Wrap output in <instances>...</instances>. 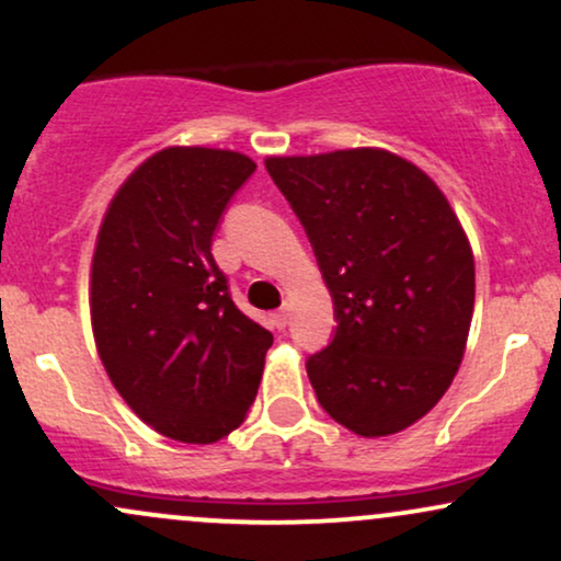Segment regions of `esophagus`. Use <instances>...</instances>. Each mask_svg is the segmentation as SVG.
Listing matches in <instances>:
<instances>
[{
	"instance_id": "esophagus-1",
	"label": "esophagus",
	"mask_w": 561,
	"mask_h": 561,
	"mask_svg": "<svg viewBox=\"0 0 561 561\" xmlns=\"http://www.w3.org/2000/svg\"><path fill=\"white\" fill-rule=\"evenodd\" d=\"M274 324L279 327V330H285V327L289 324V308L287 306H282L279 311L274 313Z\"/></svg>"
}]
</instances>
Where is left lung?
I'll return each instance as SVG.
<instances>
[{"instance_id": "1", "label": "left lung", "mask_w": 561, "mask_h": 561, "mask_svg": "<svg viewBox=\"0 0 561 561\" xmlns=\"http://www.w3.org/2000/svg\"><path fill=\"white\" fill-rule=\"evenodd\" d=\"M330 287L332 343L306 369L321 409L382 437L422 420L454 382L474 308V259L446 195L377 147L266 158Z\"/></svg>"}]
</instances>
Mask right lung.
<instances>
[{
	"label": "right lung",
	"mask_w": 561,
	"mask_h": 561,
	"mask_svg": "<svg viewBox=\"0 0 561 561\" xmlns=\"http://www.w3.org/2000/svg\"><path fill=\"white\" fill-rule=\"evenodd\" d=\"M255 163L165 147L121 184L102 218L89 308L107 377L141 422L216 443L255 401L272 332L234 306L210 244Z\"/></svg>",
	"instance_id": "right-lung-1"
}]
</instances>
